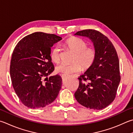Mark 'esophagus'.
<instances>
[{"label": "esophagus", "mask_w": 133, "mask_h": 133, "mask_svg": "<svg viewBox=\"0 0 133 133\" xmlns=\"http://www.w3.org/2000/svg\"><path fill=\"white\" fill-rule=\"evenodd\" d=\"M62 78L63 79H64L65 78V76H64V75H62Z\"/></svg>", "instance_id": "1"}]
</instances>
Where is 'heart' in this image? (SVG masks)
Instances as JSON below:
<instances>
[{"label": "heart", "instance_id": "obj_1", "mask_svg": "<svg viewBox=\"0 0 133 133\" xmlns=\"http://www.w3.org/2000/svg\"><path fill=\"white\" fill-rule=\"evenodd\" d=\"M64 46L74 54L72 63L61 64L56 68L57 73L64 76L71 73L90 69L94 64L96 58V50L93 47H88V43L83 39L71 37L63 43ZM50 57L53 62L59 63L60 61V49L56 46L52 48Z\"/></svg>", "mask_w": 133, "mask_h": 133}]
</instances>
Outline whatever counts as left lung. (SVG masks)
<instances>
[{
    "instance_id": "8db88e82",
    "label": "left lung",
    "mask_w": 133,
    "mask_h": 133,
    "mask_svg": "<svg viewBox=\"0 0 133 133\" xmlns=\"http://www.w3.org/2000/svg\"><path fill=\"white\" fill-rule=\"evenodd\" d=\"M75 35L90 38L96 50V58L92 66L78 78L79 85L74 96L84 107L102 109L114 101L120 81L117 52L108 38L99 31L88 29Z\"/></svg>"
}]
</instances>
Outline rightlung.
Wrapping results in <instances>:
<instances>
[{
  "mask_svg": "<svg viewBox=\"0 0 133 133\" xmlns=\"http://www.w3.org/2000/svg\"><path fill=\"white\" fill-rule=\"evenodd\" d=\"M62 39L55 34L36 32L24 37L14 48L10 74L15 92L25 107L43 108L58 95L61 77L47 76L54 70L50 48Z\"/></svg>",
  "mask_w": 133,
  "mask_h": 133,
  "instance_id": "right-lung-1",
  "label": "right lung"
}]
</instances>
